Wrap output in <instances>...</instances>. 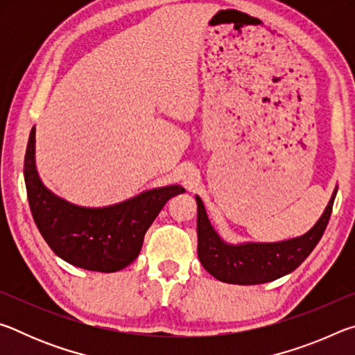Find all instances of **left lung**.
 <instances>
[{
    "mask_svg": "<svg viewBox=\"0 0 355 355\" xmlns=\"http://www.w3.org/2000/svg\"><path fill=\"white\" fill-rule=\"evenodd\" d=\"M336 188L316 224L302 236L277 243L228 244L214 230L205 205L197 202V254L202 266L220 282L235 285H258L293 272L320 243L332 213Z\"/></svg>",
    "mask_w": 355,
    "mask_h": 355,
    "instance_id": "obj_1",
    "label": "left lung"
}]
</instances>
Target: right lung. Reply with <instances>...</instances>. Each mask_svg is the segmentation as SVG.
I'll return each instance as SVG.
<instances>
[{"label": "right lung", "instance_id": "obj_1", "mask_svg": "<svg viewBox=\"0 0 355 355\" xmlns=\"http://www.w3.org/2000/svg\"><path fill=\"white\" fill-rule=\"evenodd\" d=\"M28 202L40 235L58 257L73 266L116 272L133 263L144 236L171 197L182 194L178 184L144 191L116 205L78 207L45 188L35 167V127L25 155Z\"/></svg>", "mask_w": 355, "mask_h": 355}]
</instances>
